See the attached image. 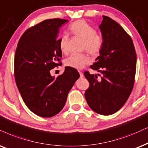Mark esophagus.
I'll return each instance as SVG.
<instances>
[{
    "label": "esophagus",
    "mask_w": 148,
    "mask_h": 148,
    "mask_svg": "<svg viewBox=\"0 0 148 148\" xmlns=\"http://www.w3.org/2000/svg\"><path fill=\"white\" fill-rule=\"evenodd\" d=\"M78 72H79L80 77V78H83V77H84V74H83V72H80V71H78Z\"/></svg>",
    "instance_id": "34e87169"
}]
</instances>
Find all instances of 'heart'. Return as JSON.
<instances>
[{"label":"heart","mask_w":148,"mask_h":148,"mask_svg":"<svg viewBox=\"0 0 148 148\" xmlns=\"http://www.w3.org/2000/svg\"><path fill=\"white\" fill-rule=\"evenodd\" d=\"M69 30L73 35L83 41V50H86L93 57L100 55L104 45V40L100 35L96 33L94 28L89 25L84 20H77L71 24ZM59 46L61 52L67 54L68 52V37L62 35L59 37ZM90 62V59L86 55H71L65 59V65L69 68L76 70L83 68Z\"/></svg>","instance_id":"b5f03b06"}]
</instances>
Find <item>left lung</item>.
I'll list each match as a JSON object with an SVG mask.
<instances>
[{
  "label": "left lung",
  "instance_id": "8db88e82",
  "mask_svg": "<svg viewBox=\"0 0 148 148\" xmlns=\"http://www.w3.org/2000/svg\"><path fill=\"white\" fill-rule=\"evenodd\" d=\"M102 18L99 28L104 45L96 62L90 66L102 76L98 78L96 74H91L87 71L84 72L89 83L85 96L93 111L109 115L124 106L132 92L136 54L131 37L125 30L109 17Z\"/></svg>",
  "mask_w": 148,
  "mask_h": 148
}]
</instances>
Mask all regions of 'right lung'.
Masks as SVG:
<instances>
[{
    "label": "right lung",
    "mask_w": 148,
    "mask_h": 148,
    "mask_svg": "<svg viewBox=\"0 0 148 148\" xmlns=\"http://www.w3.org/2000/svg\"><path fill=\"white\" fill-rule=\"evenodd\" d=\"M68 20L48 19L29 28L20 37L14 58L16 85L24 103L33 113L51 117L64 106L68 94L79 78L76 69L65 67L57 78L50 70L58 63L62 52L57 38L60 27Z\"/></svg>",
    "instance_id": "obj_1"
}]
</instances>
